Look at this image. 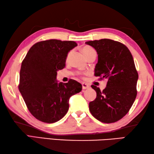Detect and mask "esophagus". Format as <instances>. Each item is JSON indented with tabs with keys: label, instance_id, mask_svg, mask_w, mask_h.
Returning a JSON list of instances; mask_svg holds the SVG:
<instances>
[{
	"label": "esophagus",
	"instance_id": "34e87169",
	"mask_svg": "<svg viewBox=\"0 0 154 154\" xmlns=\"http://www.w3.org/2000/svg\"><path fill=\"white\" fill-rule=\"evenodd\" d=\"M82 88H83V90H85L87 89V88H88L90 87V85L87 84V83H82Z\"/></svg>",
	"mask_w": 154,
	"mask_h": 154
}]
</instances>
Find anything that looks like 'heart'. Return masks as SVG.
Here are the masks:
<instances>
[{"label":"heart","mask_w":154,"mask_h":154,"mask_svg":"<svg viewBox=\"0 0 154 154\" xmlns=\"http://www.w3.org/2000/svg\"><path fill=\"white\" fill-rule=\"evenodd\" d=\"M82 51H83V54H84L85 57L89 55L90 54L92 53V52H96L94 49L92 48H91V47H90V46H84V47H83V48H82ZM71 54V52H69V53L68 54V55L66 56L67 60L69 58Z\"/></svg>","instance_id":"1"}]
</instances>
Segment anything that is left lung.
Returning <instances> with one entry per match:
<instances>
[{"label":"left lung","instance_id":"1","mask_svg":"<svg viewBox=\"0 0 154 154\" xmlns=\"http://www.w3.org/2000/svg\"><path fill=\"white\" fill-rule=\"evenodd\" d=\"M98 54L95 76L107 80L103 91L92 85L96 98L89 103L90 113L103 123H113L126 116L137 94L139 78L131 53L124 44L111 39L85 42Z\"/></svg>","mask_w":154,"mask_h":154}]
</instances>
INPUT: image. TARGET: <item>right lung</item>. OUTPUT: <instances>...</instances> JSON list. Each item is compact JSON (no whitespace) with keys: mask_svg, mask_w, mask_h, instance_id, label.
Listing matches in <instances>:
<instances>
[{"mask_svg":"<svg viewBox=\"0 0 154 154\" xmlns=\"http://www.w3.org/2000/svg\"><path fill=\"white\" fill-rule=\"evenodd\" d=\"M76 46L72 41H40L31 47L22 62L18 88L28 110L39 121L51 124L61 119L69 110L70 97L82 90L75 80H56L68 53Z\"/></svg>","mask_w":154,"mask_h":154,"instance_id":"obj_1","label":"right lung"}]
</instances>
